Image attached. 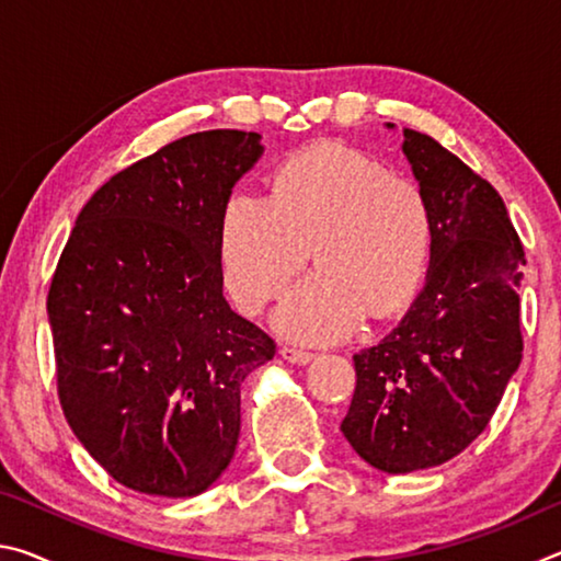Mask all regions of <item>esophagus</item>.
Wrapping results in <instances>:
<instances>
[{
	"instance_id": "34e87169",
	"label": "esophagus",
	"mask_w": 561,
	"mask_h": 561,
	"mask_svg": "<svg viewBox=\"0 0 561 561\" xmlns=\"http://www.w3.org/2000/svg\"><path fill=\"white\" fill-rule=\"evenodd\" d=\"M282 358H287L289 364H297V366H304V364H309V360H314V354H311V351H307V348H297V346H282Z\"/></svg>"
}]
</instances>
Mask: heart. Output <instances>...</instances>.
<instances>
[{
    "mask_svg": "<svg viewBox=\"0 0 561 561\" xmlns=\"http://www.w3.org/2000/svg\"><path fill=\"white\" fill-rule=\"evenodd\" d=\"M319 270L274 309L282 336L346 339L368 311L393 314L425 279L433 215L421 190L341 146L304 150L282 165L274 195L237 190L220 222L222 282L234 304L260 311L307 264Z\"/></svg>",
    "mask_w": 561,
    "mask_h": 561,
    "instance_id": "heart-1",
    "label": "heart"
}]
</instances>
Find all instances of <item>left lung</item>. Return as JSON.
Wrapping results in <instances>:
<instances>
[{
  "instance_id": "8db88e82",
  "label": "left lung",
  "mask_w": 561,
  "mask_h": 561,
  "mask_svg": "<svg viewBox=\"0 0 561 561\" xmlns=\"http://www.w3.org/2000/svg\"><path fill=\"white\" fill-rule=\"evenodd\" d=\"M403 156L433 215L431 267L401 324L354 356L356 391L341 421L351 448L388 474L468 448L522 360L525 250L505 203L425 133L403 128Z\"/></svg>"
}]
</instances>
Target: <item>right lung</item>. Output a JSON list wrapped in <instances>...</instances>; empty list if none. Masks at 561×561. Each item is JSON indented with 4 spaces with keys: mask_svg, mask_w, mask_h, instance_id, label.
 <instances>
[{
    "mask_svg": "<svg viewBox=\"0 0 561 561\" xmlns=\"http://www.w3.org/2000/svg\"><path fill=\"white\" fill-rule=\"evenodd\" d=\"M260 133L203 130L113 175L76 217L46 311L66 421L113 480L201 495L240 438L274 341L222 297L220 222Z\"/></svg>",
    "mask_w": 561,
    "mask_h": 561,
    "instance_id": "add662e5",
    "label": "right lung"
}]
</instances>
